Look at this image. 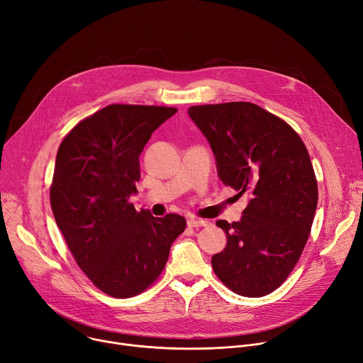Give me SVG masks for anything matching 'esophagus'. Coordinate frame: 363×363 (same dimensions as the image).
Masks as SVG:
<instances>
[{
	"label": "esophagus",
	"instance_id": "1",
	"mask_svg": "<svg viewBox=\"0 0 363 363\" xmlns=\"http://www.w3.org/2000/svg\"><path fill=\"white\" fill-rule=\"evenodd\" d=\"M209 223L206 220H202V218H190L187 221V225L189 227H194V228H199V227H206Z\"/></svg>",
	"mask_w": 363,
	"mask_h": 363
}]
</instances>
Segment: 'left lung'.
Masks as SVG:
<instances>
[{"instance_id": "obj_1", "label": "left lung", "mask_w": 363, "mask_h": 363, "mask_svg": "<svg viewBox=\"0 0 363 363\" xmlns=\"http://www.w3.org/2000/svg\"><path fill=\"white\" fill-rule=\"evenodd\" d=\"M189 116L212 147L221 182L250 196L240 221H217L227 246L212 268L236 294L267 296L287 280L313 223L318 183L308 149L283 118L252 102L195 105Z\"/></svg>"}]
</instances>
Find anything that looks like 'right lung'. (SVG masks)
I'll return each instance as SVG.
<instances>
[{
	"label": "right lung",
	"instance_id": "add662e5",
	"mask_svg": "<svg viewBox=\"0 0 363 363\" xmlns=\"http://www.w3.org/2000/svg\"><path fill=\"white\" fill-rule=\"evenodd\" d=\"M176 113L173 106L111 104L79 121L58 147L50 187L55 223L80 269L117 299L157 281L186 228L184 217L155 218L130 201L140 152Z\"/></svg>",
	"mask_w": 363,
	"mask_h": 363
}]
</instances>
